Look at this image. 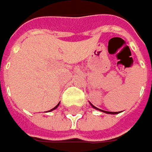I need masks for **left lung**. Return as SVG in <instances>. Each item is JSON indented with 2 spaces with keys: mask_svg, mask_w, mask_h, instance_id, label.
Here are the masks:
<instances>
[{
  "mask_svg": "<svg viewBox=\"0 0 152 152\" xmlns=\"http://www.w3.org/2000/svg\"><path fill=\"white\" fill-rule=\"evenodd\" d=\"M90 104L92 105V108H94V109H96V110H99V111H100V112H102V113H107V114H118L119 113V112H106V111H104V110H101V109H99V108H97L96 106H94L92 104L90 103Z\"/></svg>",
  "mask_w": 152,
  "mask_h": 152,
  "instance_id": "obj_1",
  "label": "left lung"
}]
</instances>
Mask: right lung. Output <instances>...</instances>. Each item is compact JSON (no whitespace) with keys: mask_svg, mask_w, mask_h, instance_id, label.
<instances>
[{"mask_svg":"<svg viewBox=\"0 0 152 152\" xmlns=\"http://www.w3.org/2000/svg\"><path fill=\"white\" fill-rule=\"evenodd\" d=\"M59 104H60V103L58 104H57V105H56V106H55V107H54V108H53V109H52V110H50V111H49V112H52V111H53V110H55V109H56V108H57V107H58V106H59Z\"/></svg>","mask_w":152,"mask_h":152,"instance_id":"right-lung-1","label":"right lung"}]
</instances>
